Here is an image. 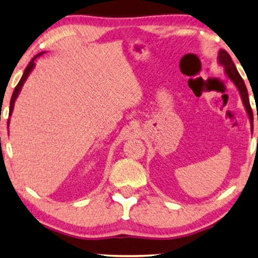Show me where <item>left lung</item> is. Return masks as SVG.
<instances>
[{
	"label": "left lung",
	"mask_w": 258,
	"mask_h": 258,
	"mask_svg": "<svg viewBox=\"0 0 258 258\" xmlns=\"http://www.w3.org/2000/svg\"><path fill=\"white\" fill-rule=\"evenodd\" d=\"M217 62H218V64L223 67L225 75H227L228 79L235 84V87L237 88L239 96H241L242 103H243V105H244V109H245L246 114H248V117L250 119V124H251V133H252V130H253L252 110H251V107H250L248 90H246L244 81H243L241 75H239L237 72V69H236V66L234 64V62H232L230 55H229L228 52L224 50V49H220V50H218Z\"/></svg>",
	"instance_id": "obj_1"
}]
</instances>
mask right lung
<instances>
[{"instance_id":"obj_1","label":"right lung","mask_w":258,"mask_h":258,"mask_svg":"<svg viewBox=\"0 0 258 258\" xmlns=\"http://www.w3.org/2000/svg\"><path fill=\"white\" fill-rule=\"evenodd\" d=\"M43 54H44V51H42V52H40V54H37L36 56H35V57L29 62V64L27 66L26 70H24V73H23L22 77H21L19 84H17V86L15 87V90H14V93L12 95V100H10V107H9V116H12V114H13V109H14V105H15V101H16V98L19 97V95L21 93V89H22L24 82H26L30 74L33 73V70L35 68V59H36L38 56H41ZM9 123H10V118H8V126H9ZM8 132H9V130H8Z\"/></svg>"}]
</instances>
